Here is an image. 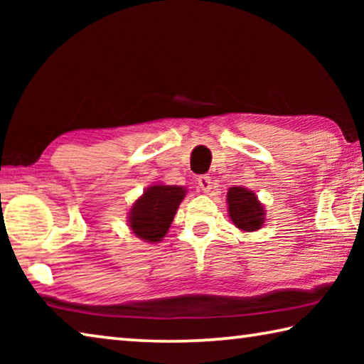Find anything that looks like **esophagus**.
<instances>
[{
    "instance_id": "esophagus-1",
    "label": "esophagus",
    "mask_w": 364,
    "mask_h": 364,
    "mask_svg": "<svg viewBox=\"0 0 364 364\" xmlns=\"http://www.w3.org/2000/svg\"><path fill=\"white\" fill-rule=\"evenodd\" d=\"M197 184H199V188L204 191V193H210L212 189V178L207 176V175H202L197 178Z\"/></svg>"
}]
</instances>
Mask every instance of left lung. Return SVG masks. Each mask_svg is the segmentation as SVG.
<instances>
[{"label": "left lung", "instance_id": "obj_1", "mask_svg": "<svg viewBox=\"0 0 364 364\" xmlns=\"http://www.w3.org/2000/svg\"><path fill=\"white\" fill-rule=\"evenodd\" d=\"M226 202L231 221L241 231H257L263 226L264 207L257 199L254 191H249L242 186L230 188L228 189Z\"/></svg>", "mask_w": 364, "mask_h": 364}]
</instances>
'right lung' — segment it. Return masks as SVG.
<instances>
[{
  "label": "right lung",
  "instance_id": "1",
  "mask_svg": "<svg viewBox=\"0 0 364 364\" xmlns=\"http://www.w3.org/2000/svg\"><path fill=\"white\" fill-rule=\"evenodd\" d=\"M184 196L186 189L181 186L154 184L147 188L128 212V226L134 236L151 244L162 241Z\"/></svg>",
  "mask_w": 364,
  "mask_h": 364
}]
</instances>
